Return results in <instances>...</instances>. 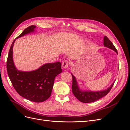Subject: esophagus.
Returning a JSON list of instances; mask_svg holds the SVG:
<instances>
[{
	"label": "esophagus",
	"instance_id": "34e87169",
	"mask_svg": "<svg viewBox=\"0 0 130 130\" xmlns=\"http://www.w3.org/2000/svg\"><path fill=\"white\" fill-rule=\"evenodd\" d=\"M69 65V62L68 61H64L62 63V68L63 69L66 70L68 68Z\"/></svg>",
	"mask_w": 130,
	"mask_h": 130
}]
</instances>
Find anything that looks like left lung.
I'll return each instance as SVG.
<instances>
[{
    "label": "left lung",
    "instance_id": "left-lung-1",
    "mask_svg": "<svg viewBox=\"0 0 130 130\" xmlns=\"http://www.w3.org/2000/svg\"><path fill=\"white\" fill-rule=\"evenodd\" d=\"M104 45L105 47H107V48L115 51L117 54H118L117 50L115 46H114L113 43L106 36H104ZM71 74L73 77V93L78 100L84 103H93V102L96 101L98 100L101 99V98L107 95L108 93L110 91V90L112 88L115 82V81H114L107 89L100 90V91H94V90L92 91V90H83L80 88L75 76L72 73Z\"/></svg>",
    "mask_w": 130,
    "mask_h": 130
}]
</instances>
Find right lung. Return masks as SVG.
<instances>
[{
    "label": "right lung",
    "instance_id": "add662e5",
    "mask_svg": "<svg viewBox=\"0 0 130 130\" xmlns=\"http://www.w3.org/2000/svg\"><path fill=\"white\" fill-rule=\"evenodd\" d=\"M36 26L27 27L13 41L7 60V71L14 88L22 97L31 101L41 103L50 96L56 76L62 73L61 63H48L32 71H22L15 67L13 58V47L17 38L35 32Z\"/></svg>",
    "mask_w": 130,
    "mask_h": 130
}]
</instances>
